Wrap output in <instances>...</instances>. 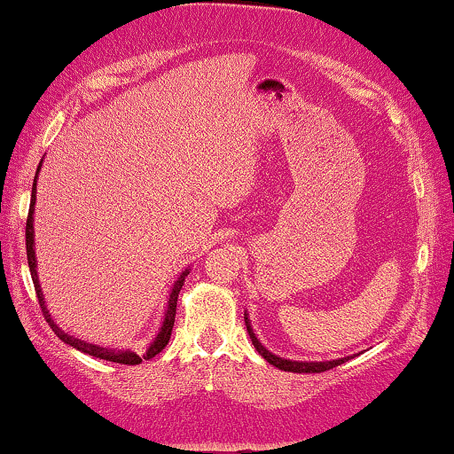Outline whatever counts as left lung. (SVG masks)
Segmentation results:
<instances>
[{
	"label": "left lung",
	"instance_id": "left-lung-1",
	"mask_svg": "<svg viewBox=\"0 0 454 454\" xmlns=\"http://www.w3.org/2000/svg\"><path fill=\"white\" fill-rule=\"evenodd\" d=\"M246 315V327H247V333H249V340H252V344L255 350L260 352V356H264L266 363H270L272 366H276L278 371H286V372H324V371H330L333 366L338 364H344L346 360H350L352 356H344V358H336V360H321V363H307V360H291V358H280L268 350L266 346H262V341L255 336L254 330H252V321H249L247 313Z\"/></svg>",
	"mask_w": 454,
	"mask_h": 454
}]
</instances>
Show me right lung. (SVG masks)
Wrapping results in <instances>:
<instances>
[{"label": "right lung", "mask_w": 454, "mask_h": 454, "mask_svg": "<svg viewBox=\"0 0 454 454\" xmlns=\"http://www.w3.org/2000/svg\"><path fill=\"white\" fill-rule=\"evenodd\" d=\"M41 166H43V160L38 163L36 168V176H35V182H32V196H30V211H28V219H26V255H28V268H30V276H32V282H35V291H36V297H38V303H41L43 309V315L44 319H47V324L52 327V332L57 333V338L65 341V344H69L71 348H75V350H80L83 354H90V356L94 358H100V360H108V363H118V364H141L143 360H149L160 354L163 348L168 346L169 336H172V327H174V321H176V305H178V294L182 291V285L184 280H186V276L190 272V268L186 270H182V274L178 276V280L174 282L172 288H169V294H168V303H166V311H163V321L160 325V332H157V336L153 338V341L147 346L145 352H133V350H118V348H104V346H98V344H90V341H83L80 338H74L69 336V333H65L61 327L55 324V319L51 317L49 309H47V301H44V294H43V288H41V282H38V274H36V252H35V205H36V180H38V172H41Z\"/></svg>", "instance_id": "obj_1"}]
</instances>
